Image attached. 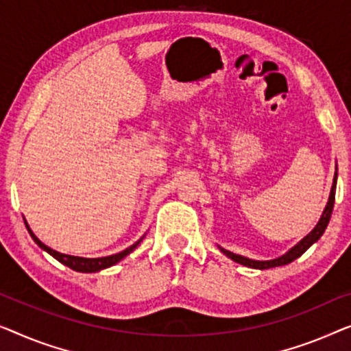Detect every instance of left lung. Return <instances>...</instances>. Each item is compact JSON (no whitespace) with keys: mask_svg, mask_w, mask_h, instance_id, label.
<instances>
[{"mask_svg":"<svg viewBox=\"0 0 351 351\" xmlns=\"http://www.w3.org/2000/svg\"><path fill=\"white\" fill-rule=\"evenodd\" d=\"M335 186H337V167H335V175H334V181H332V187H330V194H329V200H328V205H326V208L323 211L322 218H319L318 224L315 226V229L310 232L307 237H304L302 240L299 241L298 245L293 246L288 253H285L283 256H280V258L276 259H270V261H254V259H250V258H245V256H240V254H235V253H230V251H227L224 248L219 250L223 251V253L227 256V258H230L232 261H235V263H239L241 265H245V267H251V269H261V270H265V269H272V267H278V265H286L289 263H293L294 259H298L299 256H302L305 251H307L310 246H312L315 241L319 240V237L324 234L326 227L329 224V219H330V215H332V208H334V200H335Z\"/></svg>","mask_w":351,"mask_h":351,"instance_id":"8db88e82","label":"left lung"}]
</instances>
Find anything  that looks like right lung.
Wrapping results in <instances>:
<instances>
[{
  "mask_svg": "<svg viewBox=\"0 0 351 351\" xmlns=\"http://www.w3.org/2000/svg\"><path fill=\"white\" fill-rule=\"evenodd\" d=\"M25 226H27V230L29 232V235H32V239L34 240V243H36L39 248H43L44 251H47V253L51 254L52 258H56L58 263H62L63 265H66V267L76 270V272H98V270L111 267V265H114V264L119 263L121 259H124L127 254H130L132 251L135 250L136 246L141 243V240L145 239V235H143L141 239L136 241V243H133L132 246H128L127 250L121 251V253H117V254L105 256V258H79V256L63 254V253H58V251H56V250L49 248L47 245H44L43 241L39 240L36 235L33 234L32 229H29V226L27 224V221H25Z\"/></svg>",
  "mask_w": 351,
  "mask_h": 351,
  "instance_id": "add662e5",
  "label": "right lung"
}]
</instances>
